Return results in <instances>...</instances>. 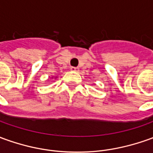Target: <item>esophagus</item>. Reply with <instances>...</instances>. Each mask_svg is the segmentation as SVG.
Returning a JSON list of instances; mask_svg holds the SVG:
<instances>
[{
  "label": "esophagus",
  "mask_w": 153,
  "mask_h": 153,
  "mask_svg": "<svg viewBox=\"0 0 153 153\" xmlns=\"http://www.w3.org/2000/svg\"><path fill=\"white\" fill-rule=\"evenodd\" d=\"M70 69L71 71H79L78 67H73V66H71Z\"/></svg>",
  "instance_id": "34e87169"
}]
</instances>
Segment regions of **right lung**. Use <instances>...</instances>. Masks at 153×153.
I'll return each instance as SVG.
<instances>
[{
  "instance_id": "right-lung-1",
  "label": "right lung",
  "mask_w": 153,
  "mask_h": 153,
  "mask_svg": "<svg viewBox=\"0 0 153 153\" xmlns=\"http://www.w3.org/2000/svg\"><path fill=\"white\" fill-rule=\"evenodd\" d=\"M51 78H52V77H51Z\"/></svg>"
}]
</instances>
